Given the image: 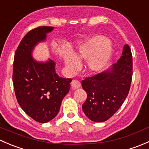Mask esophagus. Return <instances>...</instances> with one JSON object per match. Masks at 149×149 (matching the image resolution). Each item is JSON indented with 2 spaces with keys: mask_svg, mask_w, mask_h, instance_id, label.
Returning a JSON list of instances; mask_svg holds the SVG:
<instances>
[{
  "mask_svg": "<svg viewBox=\"0 0 149 149\" xmlns=\"http://www.w3.org/2000/svg\"><path fill=\"white\" fill-rule=\"evenodd\" d=\"M70 85H71V86L73 88H78L81 86V83L77 80H73L71 83H70Z\"/></svg>",
  "mask_w": 149,
  "mask_h": 149,
  "instance_id": "34e87169",
  "label": "esophagus"
}]
</instances>
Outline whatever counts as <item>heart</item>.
I'll use <instances>...</instances> for the list:
<instances>
[{"mask_svg":"<svg viewBox=\"0 0 149 149\" xmlns=\"http://www.w3.org/2000/svg\"><path fill=\"white\" fill-rule=\"evenodd\" d=\"M112 54V45L110 41L104 36L97 35L78 45L71 52H66L63 58L65 66L71 72L79 69V62L87 60V69L90 73L95 74L104 69Z\"/></svg>","mask_w":149,"mask_h":149,"instance_id":"obj_1","label":"heart"}]
</instances>
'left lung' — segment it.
Listing matches in <instances>:
<instances>
[{"label":"left lung","instance_id":"1","mask_svg":"<svg viewBox=\"0 0 149 149\" xmlns=\"http://www.w3.org/2000/svg\"><path fill=\"white\" fill-rule=\"evenodd\" d=\"M133 76L130 47L125 45L118 62L110 68L82 81L87 94L82 105L86 116L94 122H104L119 109L128 94Z\"/></svg>","mask_w":149,"mask_h":149}]
</instances>
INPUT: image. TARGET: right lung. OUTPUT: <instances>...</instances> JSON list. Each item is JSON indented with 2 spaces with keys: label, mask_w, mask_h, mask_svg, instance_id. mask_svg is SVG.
<instances>
[{
  "label": "right lung",
  "mask_w": 149,
  "mask_h": 149,
  "mask_svg": "<svg viewBox=\"0 0 149 149\" xmlns=\"http://www.w3.org/2000/svg\"><path fill=\"white\" fill-rule=\"evenodd\" d=\"M53 29L40 26L29 31L18 46L13 61V83L18 103L30 118L41 123L56 117L72 81L57 74L52 60L38 62L32 58L35 46L44 42Z\"/></svg>",
  "instance_id": "add662e5"
}]
</instances>
